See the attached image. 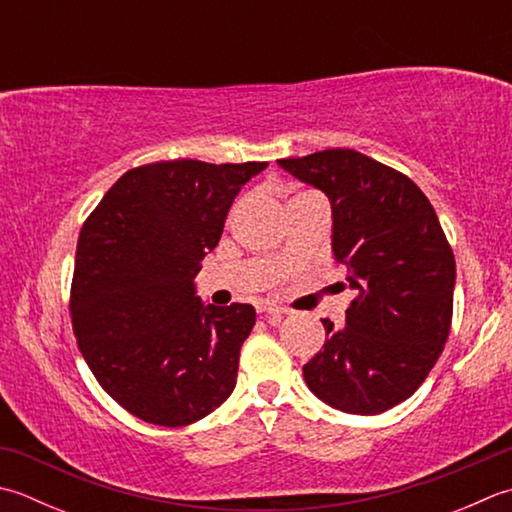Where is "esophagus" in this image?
I'll return each instance as SVG.
<instances>
[{
  "instance_id": "esophagus-1",
  "label": "esophagus",
  "mask_w": 512,
  "mask_h": 512,
  "mask_svg": "<svg viewBox=\"0 0 512 512\" xmlns=\"http://www.w3.org/2000/svg\"><path fill=\"white\" fill-rule=\"evenodd\" d=\"M259 315L268 319V322H279V319L284 317V310L275 308V306H264V308H259Z\"/></svg>"
}]
</instances>
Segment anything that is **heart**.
Returning <instances> with one entry per match:
<instances>
[{"mask_svg": "<svg viewBox=\"0 0 512 512\" xmlns=\"http://www.w3.org/2000/svg\"><path fill=\"white\" fill-rule=\"evenodd\" d=\"M302 195H304V193H302Z\"/></svg>", "mask_w": 512, "mask_h": 512, "instance_id": "1", "label": "heart"}]
</instances>
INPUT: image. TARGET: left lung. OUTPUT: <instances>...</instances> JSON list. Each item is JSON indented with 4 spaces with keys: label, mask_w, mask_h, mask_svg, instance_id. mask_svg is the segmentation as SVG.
Masks as SVG:
<instances>
[{
    "label": "left lung",
    "mask_w": 512,
    "mask_h": 512,
    "mask_svg": "<svg viewBox=\"0 0 512 512\" xmlns=\"http://www.w3.org/2000/svg\"><path fill=\"white\" fill-rule=\"evenodd\" d=\"M333 208V255L355 299L304 364L308 388L337 410L379 415L422 386L453 322L455 255L435 208L399 170L357 150L279 159Z\"/></svg>",
    "instance_id": "left-lung-1"
}]
</instances>
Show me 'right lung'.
Wrapping results in <instances>:
<instances>
[{"instance_id":"obj_1","label":"right lung","mask_w":512,"mask_h":512,"mask_svg":"<svg viewBox=\"0 0 512 512\" xmlns=\"http://www.w3.org/2000/svg\"><path fill=\"white\" fill-rule=\"evenodd\" d=\"M266 162L173 159L128 170L79 233L70 319L95 379L130 415L188 426L233 393L250 304L195 295L228 208Z\"/></svg>"}]
</instances>
